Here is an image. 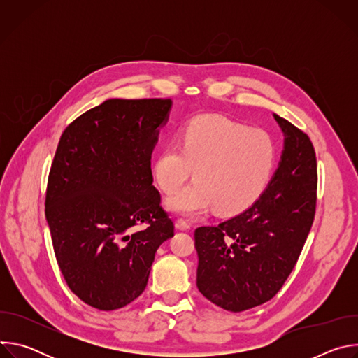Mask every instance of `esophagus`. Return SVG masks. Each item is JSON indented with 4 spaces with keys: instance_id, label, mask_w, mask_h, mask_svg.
<instances>
[{
    "instance_id": "34e87169",
    "label": "esophagus",
    "mask_w": 358,
    "mask_h": 358,
    "mask_svg": "<svg viewBox=\"0 0 358 358\" xmlns=\"http://www.w3.org/2000/svg\"><path fill=\"white\" fill-rule=\"evenodd\" d=\"M176 228L180 229V231H187L191 228V224L187 221V220H182V218H178L176 221Z\"/></svg>"
}]
</instances>
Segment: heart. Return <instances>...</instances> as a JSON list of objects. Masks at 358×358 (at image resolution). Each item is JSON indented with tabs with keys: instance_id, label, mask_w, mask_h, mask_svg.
<instances>
[{
	"instance_id": "1",
	"label": "heart",
	"mask_w": 358,
	"mask_h": 358,
	"mask_svg": "<svg viewBox=\"0 0 358 358\" xmlns=\"http://www.w3.org/2000/svg\"><path fill=\"white\" fill-rule=\"evenodd\" d=\"M278 164L275 138L262 129L201 116L184 124L177 144L164 147L151 164L159 188L171 194L194 169V181L167 199V207L194 215L210 210L235 215L268 188Z\"/></svg>"
}]
</instances>
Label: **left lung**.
<instances>
[{
    "label": "left lung",
    "mask_w": 358,
    "mask_h": 358,
    "mask_svg": "<svg viewBox=\"0 0 358 358\" xmlns=\"http://www.w3.org/2000/svg\"><path fill=\"white\" fill-rule=\"evenodd\" d=\"M285 134L279 167L258 201L194 232L196 287L228 312L271 300L292 273L316 213L317 166L309 136L275 115Z\"/></svg>",
    "instance_id": "1"
}]
</instances>
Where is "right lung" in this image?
<instances>
[{"label": "right lung", "mask_w": 358, "mask_h": 358, "mask_svg": "<svg viewBox=\"0 0 358 358\" xmlns=\"http://www.w3.org/2000/svg\"><path fill=\"white\" fill-rule=\"evenodd\" d=\"M171 105L170 99H109L61 136L45 215L69 289L94 309L110 312L137 299L159 246L174 235L151 173Z\"/></svg>", "instance_id": "1"}]
</instances>
